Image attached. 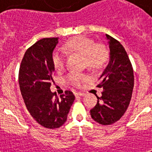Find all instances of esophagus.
<instances>
[{
    "label": "esophagus",
    "mask_w": 152,
    "mask_h": 152,
    "mask_svg": "<svg viewBox=\"0 0 152 152\" xmlns=\"http://www.w3.org/2000/svg\"><path fill=\"white\" fill-rule=\"evenodd\" d=\"M84 93L83 92H76L75 93V95H76V97H83V96H84Z\"/></svg>",
    "instance_id": "obj_1"
}]
</instances>
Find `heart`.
I'll use <instances>...</instances> for the list:
<instances>
[{"label": "heart", "instance_id": "obj_1", "mask_svg": "<svg viewBox=\"0 0 152 152\" xmlns=\"http://www.w3.org/2000/svg\"><path fill=\"white\" fill-rule=\"evenodd\" d=\"M64 49L70 53L83 55L84 63L88 68L99 70L106 66L109 60V52L102 45H97L93 39L86 36L75 37L66 42ZM52 62L56 69L63 68L65 62V55L62 51L56 50L52 54ZM85 76L80 73L72 72L67 77V80L74 86H80Z\"/></svg>", "mask_w": 152, "mask_h": 152}]
</instances>
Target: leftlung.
I'll use <instances>...</instances> for the list:
<instances>
[{
  "instance_id": "obj_1",
  "label": "left lung",
  "mask_w": 152,
  "mask_h": 152,
  "mask_svg": "<svg viewBox=\"0 0 152 152\" xmlns=\"http://www.w3.org/2000/svg\"><path fill=\"white\" fill-rule=\"evenodd\" d=\"M110 49V61L104 69L98 88H102L101 97L91 110L93 120L103 125H111L120 119L129 105L134 86L132 64L121 44L106 34Z\"/></svg>"
}]
</instances>
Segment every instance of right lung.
<instances>
[{
  "mask_svg": "<svg viewBox=\"0 0 152 152\" xmlns=\"http://www.w3.org/2000/svg\"><path fill=\"white\" fill-rule=\"evenodd\" d=\"M58 38L40 39L25 53L19 71V84L24 103L32 118L47 129H57L64 124L75 100L70 91L58 98L50 91L55 69L53 51Z\"/></svg>",
  "mask_w": 152,
  "mask_h": 152,
  "instance_id": "1",
  "label": "right lung"
}]
</instances>
